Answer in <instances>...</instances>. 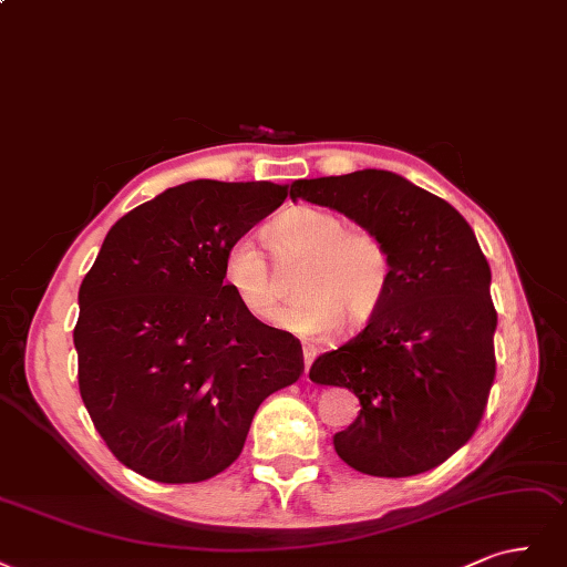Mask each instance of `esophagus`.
I'll use <instances>...</instances> for the list:
<instances>
[{"mask_svg": "<svg viewBox=\"0 0 567 567\" xmlns=\"http://www.w3.org/2000/svg\"><path fill=\"white\" fill-rule=\"evenodd\" d=\"M316 358V351L313 349H303V374L308 377V370H310V362H313Z\"/></svg>", "mask_w": 567, "mask_h": 567, "instance_id": "1", "label": "esophagus"}]
</instances>
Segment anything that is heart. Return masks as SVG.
I'll return each mask as SVG.
<instances>
[{"label":"heart","instance_id":"obj_1","mask_svg":"<svg viewBox=\"0 0 567 567\" xmlns=\"http://www.w3.org/2000/svg\"><path fill=\"white\" fill-rule=\"evenodd\" d=\"M266 243L282 270L301 264L297 295L278 324L299 337H324L343 320L362 327L379 310L393 280V257L383 237L349 228L346 218L320 207H295L266 228ZM221 278L254 320L272 322L282 306L280 270L249 235L224 251Z\"/></svg>","mask_w":567,"mask_h":567}]
</instances>
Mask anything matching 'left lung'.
<instances>
[{"instance_id": "1", "label": "left lung", "mask_w": 567, "mask_h": 567, "mask_svg": "<svg viewBox=\"0 0 567 567\" xmlns=\"http://www.w3.org/2000/svg\"><path fill=\"white\" fill-rule=\"evenodd\" d=\"M289 197L374 230L393 257L372 320L310 368L316 383L360 400L337 454L381 478L441 466L476 433L495 381L497 310L476 235L445 199L383 169L299 178Z\"/></svg>"}]
</instances>
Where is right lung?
<instances>
[{
	"label": "right lung",
	"mask_w": 567,
	"mask_h": 567,
	"mask_svg": "<svg viewBox=\"0 0 567 567\" xmlns=\"http://www.w3.org/2000/svg\"><path fill=\"white\" fill-rule=\"evenodd\" d=\"M289 186L188 181L107 230L80 287L84 408L117 460L199 483L240 456L264 400L303 372L299 339L254 320L224 285V251Z\"/></svg>",
	"instance_id": "right-lung-1"
}]
</instances>
